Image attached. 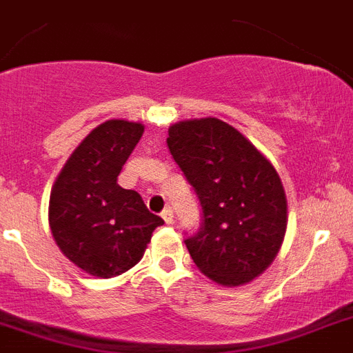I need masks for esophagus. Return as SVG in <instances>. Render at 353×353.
<instances>
[{"mask_svg":"<svg viewBox=\"0 0 353 353\" xmlns=\"http://www.w3.org/2000/svg\"><path fill=\"white\" fill-rule=\"evenodd\" d=\"M161 217H163V221L167 222V224H172V222H174V212H172L170 206H168V208L163 210V212H161Z\"/></svg>","mask_w":353,"mask_h":353,"instance_id":"1","label":"esophagus"}]
</instances>
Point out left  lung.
Here are the masks:
<instances>
[{"mask_svg":"<svg viewBox=\"0 0 353 353\" xmlns=\"http://www.w3.org/2000/svg\"><path fill=\"white\" fill-rule=\"evenodd\" d=\"M167 145L203 210L197 233L185 239L195 265L228 287L260 276L287 230L285 192L274 167L217 118L177 121Z\"/></svg>","mask_w":353,"mask_h":353,"instance_id":"1","label":"left lung"}]
</instances>
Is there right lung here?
<instances>
[{
  "mask_svg": "<svg viewBox=\"0 0 353 353\" xmlns=\"http://www.w3.org/2000/svg\"><path fill=\"white\" fill-rule=\"evenodd\" d=\"M143 125L108 120L73 150L50 195V228L64 256L91 276L112 278L140 262L163 219L117 183Z\"/></svg>",
  "mask_w": 353,
  "mask_h": 353,
  "instance_id": "add662e5",
  "label": "right lung"
}]
</instances>
